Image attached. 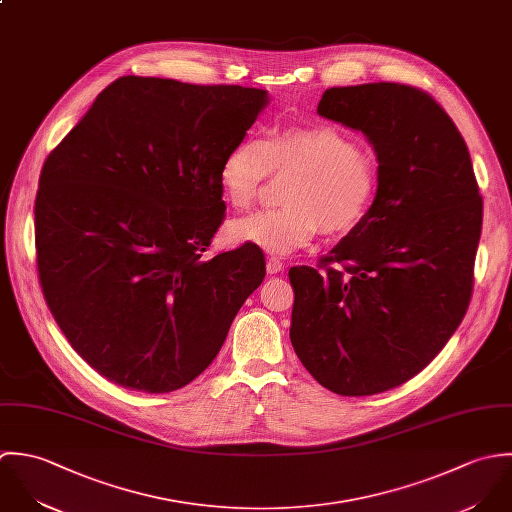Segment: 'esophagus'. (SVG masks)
I'll return each mask as SVG.
<instances>
[{
	"instance_id": "obj_1",
	"label": "esophagus",
	"mask_w": 512,
	"mask_h": 512,
	"mask_svg": "<svg viewBox=\"0 0 512 512\" xmlns=\"http://www.w3.org/2000/svg\"><path fill=\"white\" fill-rule=\"evenodd\" d=\"M281 271H285V263L281 259H277V257H269L267 259V273L269 275H277Z\"/></svg>"
}]
</instances>
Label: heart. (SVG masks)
<instances>
[{
    "label": "heart",
    "instance_id": "heart-1",
    "mask_svg": "<svg viewBox=\"0 0 512 512\" xmlns=\"http://www.w3.org/2000/svg\"><path fill=\"white\" fill-rule=\"evenodd\" d=\"M271 172L293 174L283 192L285 207L235 219L227 227L229 241L289 255L318 229L326 235L358 229L376 204V162L334 126H287L265 142L241 138L219 164V190L231 207L249 209Z\"/></svg>",
    "mask_w": 512,
    "mask_h": 512
}]
</instances>
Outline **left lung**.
Listing matches in <instances>:
<instances>
[{
    "label": "left lung",
    "mask_w": 512,
    "mask_h": 512,
    "mask_svg": "<svg viewBox=\"0 0 512 512\" xmlns=\"http://www.w3.org/2000/svg\"><path fill=\"white\" fill-rule=\"evenodd\" d=\"M316 112L372 144L378 196L322 259L324 271L291 267V342L320 386L372 396L419 374L461 324L483 200L461 132L427 93L398 83L332 87Z\"/></svg>",
    "instance_id": "left-lung-1"
}]
</instances>
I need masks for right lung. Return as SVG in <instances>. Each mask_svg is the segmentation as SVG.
Returning <instances> with one entry per match:
<instances>
[{
  "mask_svg": "<svg viewBox=\"0 0 512 512\" xmlns=\"http://www.w3.org/2000/svg\"><path fill=\"white\" fill-rule=\"evenodd\" d=\"M267 104L263 89L128 75L47 156L35 200L41 289L106 380L184 388L263 283L253 243L202 255L225 211L219 164Z\"/></svg>",
  "mask_w": 512,
  "mask_h": 512,
  "instance_id": "right-lung-1",
  "label": "right lung"
}]
</instances>
